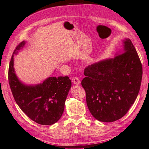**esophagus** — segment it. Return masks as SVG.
Segmentation results:
<instances>
[{
  "instance_id": "obj_1",
  "label": "esophagus",
  "mask_w": 149,
  "mask_h": 149,
  "mask_svg": "<svg viewBox=\"0 0 149 149\" xmlns=\"http://www.w3.org/2000/svg\"><path fill=\"white\" fill-rule=\"evenodd\" d=\"M72 82H73L74 84H76V85H79L81 83L80 80L78 77H74L72 78Z\"/></svg>"
}]
</instances>
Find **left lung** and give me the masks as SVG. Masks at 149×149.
<instances>
[{"mask_svg": "<svg viewBox=\"0 0 149 149\" xmlns=\"http://www.w3.org/2000/svg\"><path fill=\"white\" fill-rule=\"evenodd\" d=\"M84 74L81 85L90 112L98 120L111 123L125 116L136 101L142 67L132 42L125 38L113 58L88 66Z\"/></svg>", "mask_w": 149, "mask_h": 149, "instance_id": "8db88e82", "label": "left lung"}]
</instances>
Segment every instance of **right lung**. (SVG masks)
<instances>
[{"instance_id":"1","label":"right lung","mask_w":149,"mask_h":149,"mask_svg":"<svg viewBox=\"0 0 149 149\" xmlns=\"http://www.w3.org/2000/svg\"><path fill=\"white\" fill-rule=\"evenodd\" d=\"M25 44V41L21 42L13 53L8 68L10 87L18 106L30 119L39 124L50 125L58 121L63 113L71 81L68 76H59L47 78L39 84L22 82L15 73L13 56Z\"/></svg>"}]
</instances>
